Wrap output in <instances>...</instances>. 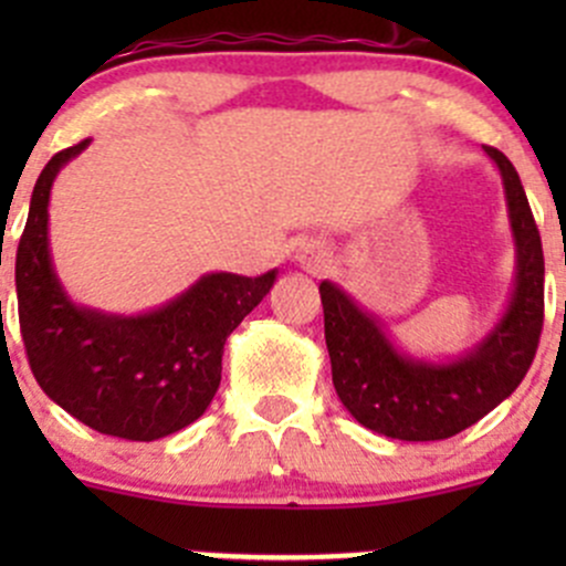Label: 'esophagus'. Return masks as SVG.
<instances>
[{
    "label": "esophagus",
    "instance_id": "obj_1",
    "mask_svg": "<svg viewBox=\"0 0 566 566\" xmlns=\"http://www.w3.org/2000/svg\"><path fill=\"white\" fill-rule=\"evenodd\" d=\"M328 256H331L328 249H325L323 243H317V241L301 243V249H298V262L306 268V271H312V273L325 271V268H328Z\"/></svg>",
    "mask_w": 566,
    "mask_h": 566
}]
</instances>
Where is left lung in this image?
<instances>
[{
    "mask_svg": "<svg viewBox=\"0 0 566 566\" xmlns=\"http://www.w3.org/2000/svg\"><path fill=\"white\" fill-rule=\"evenodd\" d=\"M504 180L517 251L515 293L504 317L454 361H419L334 282L319 284L325 345L342 405L367 430L397 441H443L476 424L526 378L545 319V256L526 191L510 158L484 147Z\"/></svg>",
    "mask_w": 566,
    "mask_h": 566,
    "instance_id": "8db88e82",
    "label": "left lung"
}]
</instances>
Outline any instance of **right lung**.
I'll use <instances>...</instances> for the list:
<instances>
[{"instance_id": "1", "label": "right lung", "mask_w": 566, "mask_h": 566, "mask_svg": "<svg viewBox=\"0 0 566 566\" xmlns=\"http://www.w3.org/2000/svg\"><path fill=\"white\" fill-rule=\"evenodd\" d=\"M90 139L60 150L40 172L15 251V293L27 358L40 389L82 424L158 441L208 410L221 384L224 342L273 287L262 276L205 273L169 304L136 317L76 306L49 251L54 177Z\"/></svg>"}]
</instances>
